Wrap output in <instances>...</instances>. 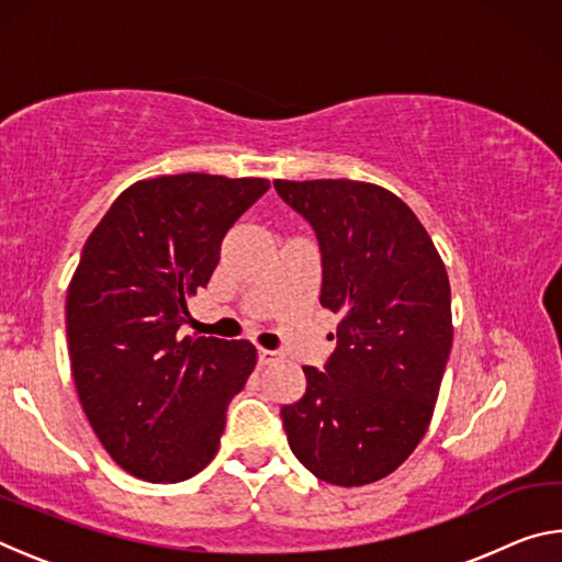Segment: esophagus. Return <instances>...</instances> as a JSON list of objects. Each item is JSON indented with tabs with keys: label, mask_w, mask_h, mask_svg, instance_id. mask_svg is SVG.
<instances>
[{
	"label": "esophagus",
	"mask_w": 562,
	"mask_h": 562,
	"mask_svg": "<svg viewBox=\"0 0 562 562\" xmlns=\"http://www.w3.org/2000/svg\"><path fill=\"white\" fill-rule=\"evenodd\" d=\"M274 351H270V349H258V364L260 367H265V364H270V361H274Z\"/></svg>",
	"instance_id": "esophagus-1"
}]
</instances>
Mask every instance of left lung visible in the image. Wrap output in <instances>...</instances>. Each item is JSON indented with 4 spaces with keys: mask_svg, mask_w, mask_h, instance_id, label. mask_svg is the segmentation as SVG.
I'll return each instance as SVG.
<instances>
[{
    "mask_svg": "<svg viewBox=\"0 0 562 562\" xmlns=\"http://www.w3.org/2000/svg\"><path fill=\"white\" fill-rule=\"evenodd\" d=\"M315 227L319 304L341 317L325 372L282 406L292 453L331 486H367L402 465L429 429L451 355V284L412 207L361 180H274ZM335 337V335H331Z\"/></svg>",
    "mask_w": 562,
    "mask_h": 562,
    "instance_id": "8db88e82",
    "label": "left lung"
}]
</instances>
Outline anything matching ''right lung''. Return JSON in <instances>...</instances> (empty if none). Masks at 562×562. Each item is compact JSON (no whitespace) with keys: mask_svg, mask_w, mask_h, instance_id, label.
<instances>
[{"mask_svg":"<svg viewBox=\"0 0 562 562\" xmlns=\"http://www.w3.org/2000/svg\"><path fill=\"white\" fill-rule=\"evenodd\" d=\"M268 188L211 173L138 180L83 245L66 292L74 384L103 449L136 479L186 481L217 453L227 404L258 351L178 329L225 233Z\"/></svg>","mask_w":562,"mask_h":562,"instance_id":"obj_1","label":"right lung"}]
</instances>
